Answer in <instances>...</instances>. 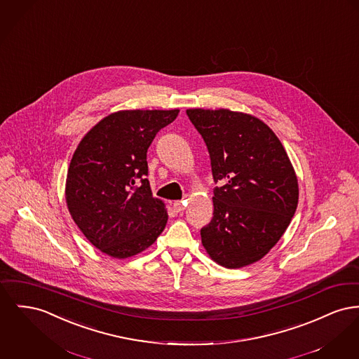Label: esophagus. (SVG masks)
I'll return each mask as SVG.
<instances>
[{"label": "esophagus", "mask_w": 359, "mask_h": 359, "mask_svg": "<svg viewBox=\"0 0 359 359\" xmlns=\"http://www.w3.org/2000/svg\"><path fill=\"white\" fill-rule=\"evenodd\" d=\"M184 209H186L184 202H182V201H176V202L173 203V210L176 211V212H180V211H183Z\"/></svg>", "instance_id": "obj_1"}]
</instances>
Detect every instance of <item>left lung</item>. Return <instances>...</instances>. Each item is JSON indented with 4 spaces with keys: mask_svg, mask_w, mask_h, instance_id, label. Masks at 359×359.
<instances>
[{
    "mask_svg": "<svg viewBox=\"0 0 359 359\" xmlns=\"http://www.w3.org/2000/svg\"><path fill=\"white\" fill-rule=\"evenodd\" d=\"M214 182L212 218L201 229L211 259L240 269L260 260L287 229L298 205V180L274 131L250 114L191 108Z\"/></svg>",
    "mask_w": 359,
    "mask_h": 359,
    "instance_id": "1",
    "label": "left lung"
}]
</instances>
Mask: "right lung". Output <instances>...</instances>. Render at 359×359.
Segmentation results:
<instances>
[{
    "label": "right lung",
    "instance_id": "obj_1",
    "mask_svg": "<svg viewBox=\"0 0 359 359\" xmlns=\"http://www.w3.org/2000/svg\"><path fill=\"white\" fill-rule=\"evenodd\" d=\"M179 109L118 111L92 127L67 169V209L92 245L116 259L145 251L164 231L168 214L153 198L147 153Z\"/></svg>",
    "mask_w": 359,
    "mask_h": 359
}]
</instances>
